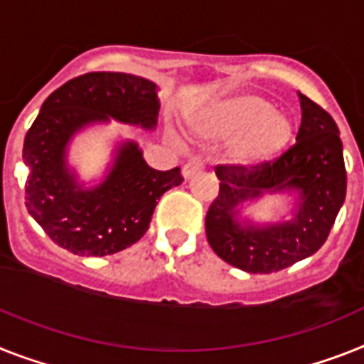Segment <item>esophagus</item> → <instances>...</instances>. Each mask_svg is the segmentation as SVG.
I'll list each match as a JSON object with an SVG mask.
<instances>
[{"label": "esophagus", "mask_w": 364, "mask_h": 364, "mask_svg": "<svg viewBox=\"0 0 364 364\" xmlns=\"http://www.w3.org/2000/svg\"><path fill=\"white\" fill-rule=\"evenodd\" d=\"M200 171H203V164H200L199 160H189L188 164L184 165V169H182V176H184L186 180H189L191 176L200 173Z\"/></svg>", "instance_id": "obj_1"}]
</instances>
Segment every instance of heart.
I'll return each mask as SVG.
<instances>
[{"instance_id": "obj_1", "label": "heart", "mask_w": 364, "mask_h": 364, "mask_svg": "<svg viewBox=\"0 0 364 364\" xmlns=\"http://www.w3.org/2000/svg\"><path fill=\"white\" fill-rule=\"evenodd\" d=\"M189 130L204 141L230 137L225 149L229 165L257 169L283 154L296 134V122L262 96L243 92L204 104L189 117Z\"/></svg>"}]
</instances>
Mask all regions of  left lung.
<instances>
[{"instance_id":"left-lung-1","label":"left lung","mask_w":364,"mask_h":364,"mask_svg":"<svg viewBox=\"0 0 364 364\" xmlns=\"http://www.w3.org/2000/svg\"><path fill=\"white\" fill-rule=\"evenodd\" d=\"M296 145L257 169L218 165L219 195L206 214V238L219 258L247 273H273L311 257L326 243L346 199V169L337 122L299 92ZM293 197L289 214L272 222L242 216L268 194Z\"/></svg>"}]
</instances>
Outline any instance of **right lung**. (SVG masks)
I'll use <instances>...</instances> for the list:
<instances>
[{
	"label": "right lung",
	"mask_w": 364,
	"mask_h": 364,
	"mask_svg": "<svg viewBox=\"0 0 364 364\" xmlns=\"http://www.w3.org/2000/svg\"><path fill=\"white\" fill-rule=\"evenodd\" d=\"M158 113V85L124 72H89L44 100L23 141L26 208L59 247L106 257L143 238L161 195L182 184L178 167L152 169L141 146L122 139L102 180L85 184L68 150L81 132L111 121L154 132Z\"/></svg>",
	"instance_id": "add662e5"
}]
</instances>
